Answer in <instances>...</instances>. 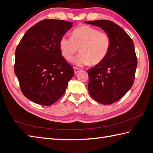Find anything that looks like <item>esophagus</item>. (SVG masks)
Instances as JSON below:
<instances>
[{
    "label": "esophagus",
    "mask_w": 153,
    "mask_h": 153,
    "mask_svg": "<svg viewBox=\"0 0 153 153\" xmlns=\"http://www.w3.org/2000/svg\"><path fill=\"white\" fill-rule=\"evenodd\" d=\"M81 70L79 69V68H74V72H75L76 74H77V73H78Z\"/></svg>",
    "instance_id": "1"
}]
</instances>
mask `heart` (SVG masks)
<instances>
[{
  "label": "heart",
  "mask_w": 153,
  "mask_h": 153,
  "mask_svg": "<svg viewBox=\"0 0 153 153\" xmlns=\"http://www.w3.org/2000/svg\"><path fill=\"white\" fill-rule=\"evenodd\" d=\"M110 45V38L105 32L88 25L77 27L73 31L72 37L64 36L59 42L60 52L68 61H72L79 48L81 53L74 60L79 66L90 63L100 65L108 56Z\"/></svg>",
  "instance_id": "obj_1"
}]
</instances>
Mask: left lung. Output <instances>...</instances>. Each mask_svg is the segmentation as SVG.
<instances>
[{
  "label": "left lung",
  "mask_w": 153,
  "mask_h": 153,
  "mask_svg": "<svg viewBox=\"0 0 153 153\" xmlns=\"http://www.w3.org/2000/svg\"><path fill=\"white\" fill-rule=\"evenodd\" d=\"M85 23L102 28L110 38L108 56L87 72L91 97L100 104H111L120 100L134 83L137 65L134 42L123 28L111 21Z\"/></svg>",
  "instance_id": "8db88e82"
}]
</instances>
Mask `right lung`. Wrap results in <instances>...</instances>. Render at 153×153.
Here are the masks:
<instances>
[{
	"instance_id": "1",
	"label": "right lung",
	"mask_w": 153,
	"mask_h": 153,
	"mask_svg": "<svg viewBox=\"0 0 153 153\" xmlns=\"http://www.w3.org/2000/svg\"><path fill=\"white\" fill-rule=\"evenodd\" d=\"M64 20L46 19L24 34L15 53L14 72L25 97L50 105L65 93L74 70L60 50L61 38L72 27Z\"/></svg>"
}]
</instances>
